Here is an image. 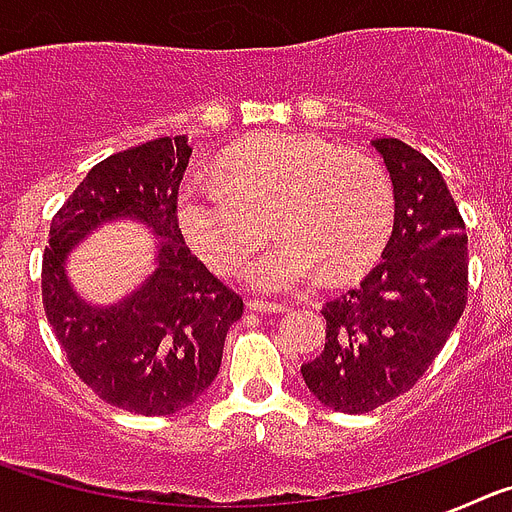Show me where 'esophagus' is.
Segmentation results:
<instances>
[{
  "label": "esophagus",
  "mask_w": 512,
  "mask_h": 512,
  "mask_svg": "<svg viewBox=\"0 0 512 512\" xmlns=\"http://www.w3.org/2000/svg\"><path fill=\"white\" fill-rule=\"evenodd\" d=\"M248 310L253 312H284L287 307L279 305V302H266V300H259V297H251V300L246 302Z\"/></svg>",
  "instance_id": "34e87169"
}]
</instances>
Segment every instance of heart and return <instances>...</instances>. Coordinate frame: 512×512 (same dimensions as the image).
<instances>
[{"label":"heart","instance_id":"b5f03b06","mask_svg":"<svg viewBox=\"0 0 512 512\" xmlns=\"http://www.w3.org/2000/svg\"><path fill=\"white\" fill-rule=\"evenodd\" d=\"M387 171L369 156L305 133L233 148L220 176H192L179 192V225L217 274L246 261L271 230L282 241L246 266L251 287L297 292L351 279L377 261L392 228Z\"/></svg>","mask_w":512,"mask_h":512}]
</instances>
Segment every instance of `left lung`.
I'll return each instance as SVG.
<instances>
[{
  "label": "left lung",
  "instance_id": "1",
  "mask_svg": "<svg viewBox=\"0 0 512 512\" xmlns=\"http://www.w3.org/2000/svg\"><path fill=\"white\" fill-rule=\"evenodd\" d=\"M395 187V228L359 287L323 305V354L302 364L307 390L338 413H369L428 372L469 289L464 217L441 171L400 138H377Z\"/></svg>",
  "mask_w": 512,
  "mask_h": 512
}]
</instances>
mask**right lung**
<instances>
[{
	"mask_svg": "<svg viewBox=\"0 0 512 512\" xmlns=\"http://www.w3.org/2000/svg\"><path fill=\"white\" fill-rule=\"evenodd\" d=\"M192 148L184 135L156 138L92 166L53 215L43 253V307L76 377L107 405L171 415L215 382L243 297L192 256L179 228V184ZM133 214L162 235L159 269L107 311L73 295L62 274L68 248L89 229Z\"/></svg>",
	"mask_w": 512,
	"mask_h": 512,
	"instance_id": "add662e5",
	"label": "right lung"
}]
</instances>
